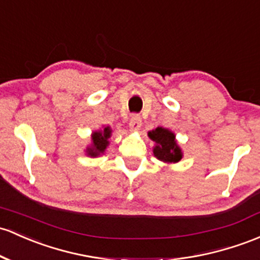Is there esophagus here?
<instances>
[{
  "label": "esophagus",
  "mask_w": 260,
  "mask_h": 260,
  "mask_svg": "<svg viewBox=\"0 0 260 260\" xmlns=\"http://www.w3.org/2000/svg\"><path fill=\"white\" fill-rule=\"evenodd\" d=\"M142 125V118L138 115H132L129 121V127L132 131H138Z\"/></svg>",
  "instance_id": "1"
}]
</instances>
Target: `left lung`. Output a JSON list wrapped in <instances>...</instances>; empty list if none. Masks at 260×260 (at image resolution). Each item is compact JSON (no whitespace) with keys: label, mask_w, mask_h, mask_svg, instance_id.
<instances>
[{"label":"left lung","mask_w":260,"mask_h":260,"mask_svg":"<svg viewBox=\"0 0 260 260\" xmlns=\"http://www.w3.org/2000/svg\"><path fill=\"white\" fill-rule=\"evenodd\" d=\"M148 136L156 143L153 152L159 160L165 162H178L182 158L180 148L176 144L175 136L170 131L158 127L156 129L148 133Z\"/></svg>","instance_id":"left-lung-1"}]
</instances>
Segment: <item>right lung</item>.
I'll use <instances>...</instances> for the list:
<instances>
[{"mask_svg": "<svg viewBox=\"0 0 260 260\" xmlns=\"http://www.w3.org/2000/svg\"><path fill=\"white\" fill-rule=\"evenodd\" d=\"M111 137L110 127H106L104 131L95 132L92 135V145L87 149V154L91 156H98L100 153H104L108 145V138Z\"/></svg>", "mask_w": 260, "mask_h": 260, "instance_id": "obj_1", "label": "right lung"}]
</instances>
